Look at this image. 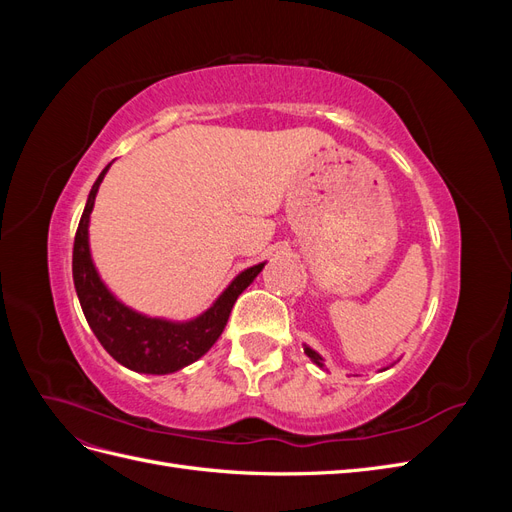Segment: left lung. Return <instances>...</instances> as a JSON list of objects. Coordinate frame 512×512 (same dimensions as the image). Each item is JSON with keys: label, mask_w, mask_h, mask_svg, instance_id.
I'll use <instances>...</instances> for the list:
<instances>
[{"label": "left lung", "mask_w": 512, "mask_h": 512, "mask_svg": "<svg viewBox=\"0 0 512 512\" xmlns=\"http://www.w3.org/2000/svg\"><path fill=\"white\" fill-rule=\"evenodd\" d=\"M303 350H305V354L309 356V359H312V363H314V365H318L320 369H324V359H322V356H320L316 350H312V348H309L307 344L303 346ZM384 369H389V367H384ZM384 369H382V371H384Z\"/></svg>", "instance_id": "obj_1"}]
</instances>
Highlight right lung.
Wrapping results in <instances>:
<instances>
[{"instance_id": "obj_1", "label": "right lung", "mask_w": 512, "mask_h": 512, "mask_svg": "<svg viewBox=\"0 0 512 512\" xmlns=\"http://www.w3.org/2000/svg\"><path fill=\"white\" fill-rule=\"evenodd\" d=\"M111 164L102 170L94 188H91L79 230H76L72 252L74 288L91 331L117 363L138 371V374H173V371L198 361L218 342L232 305L239 299V294L256 280L267 262L241 271L213 301V305L196 318L166 320L136 312L130 305L119 301L111 288L102 282L89 247V218L94 211L100 183Z\"/></svg>"}]
</instances>
